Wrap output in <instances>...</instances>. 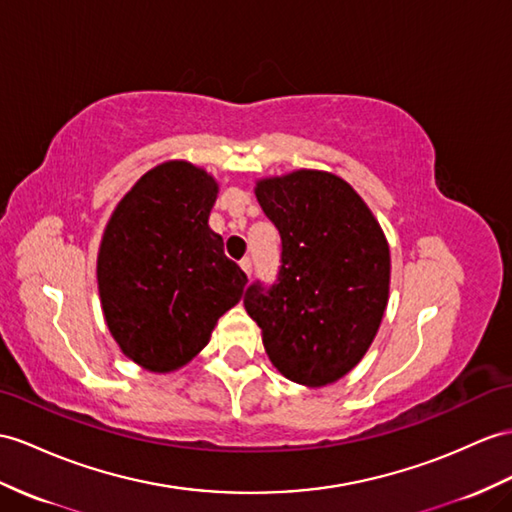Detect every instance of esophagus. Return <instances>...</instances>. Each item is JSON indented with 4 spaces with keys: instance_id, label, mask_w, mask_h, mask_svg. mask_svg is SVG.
Segmentation results:
<instances>
[{
    "instance_id": "obj_1",
    "label": "esophagus",
    "mask_w": 512,
    "mask_h": 512,
    "mask_svg": "<svg viewBox=\"0 0 512 512\" xmlns=\"http://www.w3.org/2000/svg\"><path fill=\"white\" fill-rule=\"evenodd\" d=\"M241 269L245 271V276H247V278L252 276V260H249V258H243V260H241Z\"/></svg>"
}]
</instances>
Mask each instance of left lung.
Masks as SVG:
<instances>
[{
	"instance_id": "1",
	"label": "left lung",
	"mask_w": 512,
	"mask_h": 512,
	"mask_svg": "<svg viewBox=\"0 0 512 512\" xmlns=\"http://www.w3.org/2000/svg\"><path fill=\"white\" fill-rule=\"evenodd\" d=\"M256 199L282 239L278 284L245 293L269 360L284 378L326 386L350 373L389 304V243L352 184L297 169L256 182Z\"/></svg>"
}]
</instances>
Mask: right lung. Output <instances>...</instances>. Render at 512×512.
I'll use <instances>...</instances> for the list:
<instances>
[{"mask_svg": "<svg viewBox=\"0 0 512 512\" xmlns=\"http://www.w3.org/2000/svg\"><path fill=\"white\" fill-rule=\"evenodd\" d=\"M217 180L186 160L149 169L121 197L97 254L106 326L132 363L171 373L204 350L247 276L208 217Z\"/></svg>", "mask_w": 512, "mask_h": 512, "instance_id": "right-lung-1", "label": "right lung"}]
</instances>
